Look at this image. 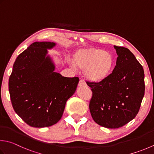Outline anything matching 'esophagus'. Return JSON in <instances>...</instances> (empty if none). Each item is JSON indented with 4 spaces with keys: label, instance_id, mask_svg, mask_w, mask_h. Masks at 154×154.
Here are the masks:
<instances>
[{
    "label": "esophagus",
    "instance_id": "1",
    "mask_svg": "<svg viewBox=\"0 0 154 154\" xmlns=\"http://www.w3.org/2000/svg\"><path fill=\"white\" fill-rule=\"evenodd\" d=\"M87 86L86 83L83 79H81L79 82V87H85Z\"/></svg>",
    "mask_w": 154,
    "mask_h": 154
}]
</instances>
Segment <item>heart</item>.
<instances>
[{
  "instance_id": "heart-1",
  "label": "heart",
  "mask_w": 154,
  "mask_h": 154,
  "mask_svg": "<svg viewBox=\"0 0 154 154\" xmlns=\"http://www.w3.org/2000/svg\"><path fill=\"white\" fill-rule=\"evenodd\" d=\"M68 63L72 67L83 69L87 80L93 83H101L108 79L114 70L115 60L111 53L103 49L86 47L77 50L73 55V61Z\"/></svg>"
}]
</instances>
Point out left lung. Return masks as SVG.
I'll return each instance as SVG.
<instances>
[{"label":"left lung","instance_id":"left-lung-1","mask_svg":"<svg viewBox=\"0 0 154 154\" xmlns=\"http://www.w3.org/2000/svg\"><path fill=\"white\" fill-rule=\"evenodd\" d=\"M114 48L118 57L111 76L101 83H87L93 92L89 103L92 118L111 129L121 128L135 118L145 92L142 66L127 48Z\"/></svg>","mask_w":154,"mask_h":154}]
</instances>
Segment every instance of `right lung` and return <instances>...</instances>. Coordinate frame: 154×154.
<instances>
[{"instance_id":"obj_1","label":"right lung","mask_w":154,"mask_h":154,"mask_svg":"<svg viewBox=\"0 0 154 154\" xmlns=\"http://www.w3.org/2000/svg\"><path fill=\"white\" fill-rule=\"evenodd\" d=\"M55 46L49 41L32 43L17 57L9 77L13 109L31 127H49L58 122L79 83L78 77H63L55 71L48 49Z\"/></svg>"}]
</instances>
